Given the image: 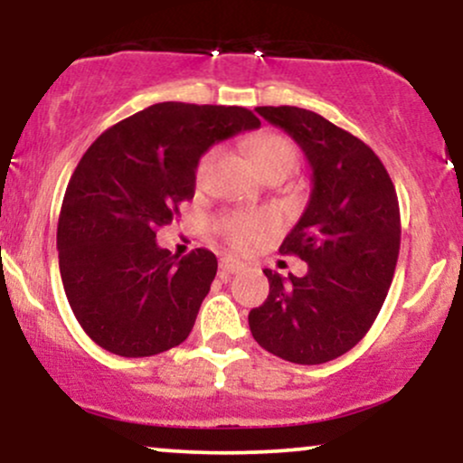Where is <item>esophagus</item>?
Masks as SVG:
<instances>
[{
    "label": "esophagus",
    "instance_id": "1",
    "mask_svg": "<svg viewBox=\"0 0 463 463\" xmlns=\"http://www.w3.org/2000/svg\"><path fill=\"white\" fill-rule=\"evenodd\" d=\"M241 269V263L232 261V259H222L220 261V274L228 276V274H237Z\"/></svg>",
    "mask_w": 463,
    "mask_h": 463
}]
</instances>
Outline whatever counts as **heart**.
<instances>
[{
    "label": "heart",
    "mask_w": 463,
    "mask_h": 463,
    "mask_svg": "<svg viewBox=\"0 0 463 463\" xmlns=\"http://www.w3.org/2000/svg\"><path fill=\"white\" fill-rule=\"evenodd\" d=\"M213 158L215 152L211 150L198 161V167H195V183L198 184L204 183ZM250 158H252L254 167L259 169L261 176L268 172H276V169L289 176L298 169L300 150L289 137L279 135V132H263L250 141ZM274 228L276 222L272 215H235L226 220L224 237L235 250H250Z\"/></svg>",
    "instance_id": "heart-1"
}]
</instances>
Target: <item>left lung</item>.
I'll list each match as a JSON object with an SVG mask.
<instances>
[{
    "mask_svg": "<svg viewBox=\"0 0 463 463\" xmlns=\"http://www.w3.org/2000/svg\"><path fill=\"white\" fill-rule=\"evenodd\" d=\"M305 152L313 191L300 222L280 243L309 265L283 279L263 269L269 296L250 311L259 346L300 365L342 357L383 307L401 250V211L381 158L350 132L298 106H257Z\"/></svg>",
    "mask_w": 463,
    "mask_h": 463,
    "instance_id": "left-lung-1",
    "label": "left lung"
}]
</instances>
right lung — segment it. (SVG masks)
<instances>
[{
	"label": "right lung",
	"mask_w": 463,
	"mask_h": 463,
	"mask_svg": "<svg viewBox=\"0 0 463 463\" xmlns=\"http://www.w3.org/2000/svg\"><path fill=\"white\" fill-rule=\"evenodd\" d=\"M261 121L241 106L161 102L95 139L69 180L58 265L73 316L98 346L152 357L189 337L217 272L211 250L178 257L156 231L195 194V167L217 141Z\"/></svg>",
	"instance_id": "obj_1"
}]
</instances>
